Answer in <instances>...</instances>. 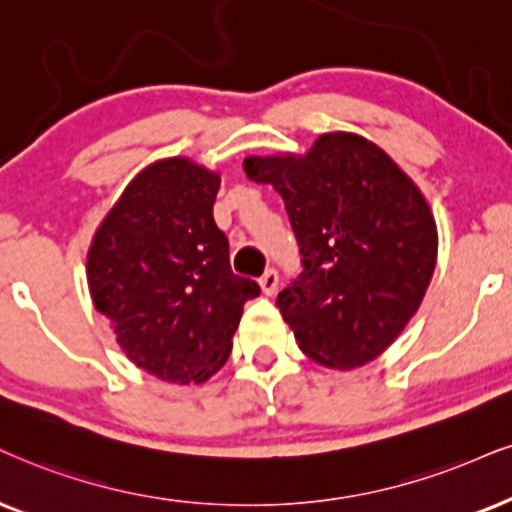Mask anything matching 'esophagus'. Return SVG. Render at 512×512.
Wrapping results in <instances>:
<instances>
[{"mask_svg": "<svg viewBox=\"0 0 512 512\" xmlns=\"http://www.w3.org/2000/svg\"><path fill=\"white\" fill-rule=\"evenodd\" d=\"M258 285H261L263 294H275L277 292V285H280V275H277L275 268H268L266 273L258 277Z\"/></svg>", "mask_w": 512, "mask_h": 512, "instance_id": "obj_1", "label": "esophagus"}]
</instances>
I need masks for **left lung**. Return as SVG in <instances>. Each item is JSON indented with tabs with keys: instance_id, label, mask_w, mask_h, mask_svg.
<instances>
[{
	"instance_id": "obj_1",
	"label": "left lung",
	"mask_w": 512,
	"mask_h": 512,
	"mask_svg": "<svg viewBox=\"0 0 512 512\" xmlns=\"http://www.w3.org/2000/svg\"><path fill=\"white\" fill-rule=\"evenodd\" d=\"M299 244L301 273L277 294L299 349L325 368H361L399 337L427 292L437 225L401 168L375 144L330 132L304 159L251 156Z\"/></svg>"
}]
</instances>
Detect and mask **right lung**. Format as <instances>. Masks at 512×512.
Returning <instances> with one entry per match:
<instances>
[{"mask_svg":"<svg viewBox=\"0 0 512 512\" xmlns=\"http://www.w3.org/2000/svg\"><path fill=\"white\" fill-rule=\"evenodd\" d=\"M220 180L187 159L144 168L104 218L87 256L97 311L137 368L206 382L232 351L244 304L261 294L235 275L213 220Z\"/></svg>","mask_w":512,"mask_h":512,"instance_id":"right-lung-1","label":"right lung"}]
</instances>
